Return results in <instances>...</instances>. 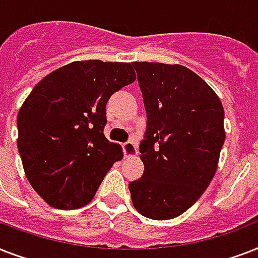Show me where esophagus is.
Returning a JSON list of instances; mask_svg holds the SVG:
<instances>
[{
	"label": "esophagus",
	"mask_w": 258,
	"mask_h": 258,
	"mask_svg": "<svg viewBox=\"0 0 258 258\" xmlns=\"http://www.w3.org/2000/svg\"><path fill=\"white\" fill-rule=\"evenodd\" d=\"M123 151H124L125 157H133L138 154V147L134 142H127L123 145Z\"/></svg>",
	"instance_id": "obj_1"
}]
</instances>
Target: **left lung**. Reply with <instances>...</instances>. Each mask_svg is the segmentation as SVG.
<instances>
[{"mask_svg":"<svg viewBox=\"0 0 258 258\" xmlns=\"http://www.w3.org/2000/svg\"><path fill=\"white\" fill-rule=\"evenodd\" d=\"M147 112L141 143L143 175L130 182L134 208L170 220L200 200L216 174L225 142L224 107L213 88L179 64L135 61Z\"/></svg>","mask_w":258,"mask_h":258,"instance_id":"8db88e82","label":"left lung"}]
</instances>
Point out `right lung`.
<instances>
[{"label": "right lung", "instance_id": "1", "mask_svg": "<svg viewBox=\"0 0 258 258\" xmlns=\"http://www.w3.org/2000/svg\"><path fill=\"white\" fill-rule=\"evenodd\" d=\"M133 62L74 61L38 82L17 115V147L34 191L56 209L92 201L101 180L123 158L105 138V105L135 82Z\"/></svg>", "mask_w": 258, "mask_h": 258}]
</instances>
